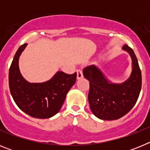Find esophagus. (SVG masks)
<instances>
[{"mask_svg": "<svg viewBox=\"0 0 150 150\" xmlns=\"http://www.w3.org/2000/svg\"><path fill=\"white\" fill-rule=\"evenodd\" d=\"M76 73H77V76H76L77 79H81V78H83V72H82L81 70H77V71H76Z\"/></svg>", "mask_w": 150, "mask_h": 150, "instance_id": "34e87169", "label": "esophagus"}]
</instances>
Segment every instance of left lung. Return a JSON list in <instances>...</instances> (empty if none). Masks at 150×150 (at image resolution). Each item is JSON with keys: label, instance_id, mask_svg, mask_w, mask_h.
<instances>
[{"label": "left lung", "instance_id": "1", "mask_svg": "<svg viewBox=\"0 0 150 150\" xmlns=\"http://www.w3.org/2000/svg\"><path fill=\"white\" fill-rule=\"evenodd\" d=\"M122 50L132 59V72L122 83L111 82L96 65L83 69V76L90 85V110L100 120H115L122 117L133 108L140 95L142 76L137 57L128 45L125 44Z\"/></svg>", "mask_w": 150, "mask_h": 150}]
</instances>
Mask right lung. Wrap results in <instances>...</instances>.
I'll return each mask as SVG.
<instances>
[{
    "instance_id": "add662e5",
    "label": "right lung",
    "mask_w": 150,
    "mask_h": 150,
    "mask_svg": "<svg viewBox=\"0 0 150 150\" xmlns=\"http://www.w3.org/2000/svg\"><path fill=\"white\" fill-rule=\"evenodd\" d=\"M24 43L16 52L9 71V86L13 100L21 110L38 119L52 117L60 111L69 90L76 83V73L57 71L43 83H30L22 75L18 60L27 46Z\"/></svg>"
}]
</instances>
